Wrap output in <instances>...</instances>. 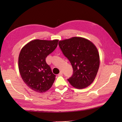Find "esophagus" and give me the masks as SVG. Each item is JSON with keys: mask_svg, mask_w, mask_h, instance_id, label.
Wrapping results in <instances>:
<instances>
[{"mask_svg": "<svg viewBox=\"0 0 122 122\" xmlns=\"http://www.w3.org/2000/svg\"><path fill=\"white\" fill-rule=\"evenodd\" d=\"M62 74H63V73H62V71H61L60 72V73H59V74H58V76H62Z\"/></svg>", "mask_w": 122, "mask_h": 122, "instance_id": "esophagus-1", "label": "esophagus"}]
</instances>
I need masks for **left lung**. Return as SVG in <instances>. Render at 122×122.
<instances>
[{"label": "left lung", "instance_id": "obj_1", "mask_svg": "<svg viewBox=\"0 0 122 122\" xmlns=\"http://www.w3.org/2000/svg\"><path fill=\"white\" fill-rule=\"evenodd\" d=\"M59 46L73 68V75L68 79L70 83L77 89L89 86L94 81L100 66L99 53L95 46L81 37L59 41Z\"/></svg>", "mask_w": 122, "mask_h": 122}]
</instances>
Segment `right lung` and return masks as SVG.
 Returning a JSON list of instances; mask_svg holds the SVG:
<instances>
[{
  "instance_id": "right-lung-1",
  "label": "right lung",
  "mask_w": 122,
  "mask_h": 122,
  "mask_svg": "<svg viewBox=\"0 0 122 122\" xmlns=\"http://www.w3.org/2000/svg\"><path fill=\"white\" fill-rule=\"evenodd\" d=\"M58 40L36 39L22 48L18 58L20 74L25 84L32 90L45 92L52 85L56 75L46 63V58L55 50Z\"/></svg>"
}]
</instances>
